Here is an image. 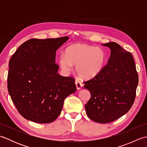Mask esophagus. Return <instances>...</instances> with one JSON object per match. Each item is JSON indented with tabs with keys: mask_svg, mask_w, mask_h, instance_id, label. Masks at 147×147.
Wrapping results in <instances>:
<instances>
[{
	"mask_svg": "<svg viewBox=\"0 0 147 147\" xmlns=\"http://www.w3.org/2000/svg\"><path fill=\"white\" fill-rule=\"evenodd\" d=\"M75 84H76V88H77L78 90H80V89L83 86L82 83L81 82V81H80L79 80H75Z\"/></svg>",
	"mask_w": 147,
	"mask_h": 147,
	"instance_id": "esophagus-1",
	"label": "esophagus"
}]
</instances>
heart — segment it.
Here are the masks:
<instances>
[{
	"label": "heart",
	"instance_id": "1",
	"mask_svg": "<svg viewBox=\"0 0 147 147\" xmlns=\"http://www.w3.org/2000/svg\"><path fill=\"white\" fill-rule=\"evenodd\" d=\"M106 54L104 49L85 44L71 45L65 49L64 54L59 56V64L65 73L71 71L73 65L78 76L89 79L95 77L104 67Z\"/></svg>",
	"mask_w": 147,
	"mask_h": 147
}]
</instances>
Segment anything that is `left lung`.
<instances>
[{
	"label": "left lung",
	"instance_id": "8db88e82",
	"mask_svg": "<svg viewBox=\"0 0 147 147\" xmlns=\"http://www.w3.org/2000/svg\"><path fill=\"white\" fill-rule=\"evenodd\" d=\"M111 49L107 64L92 79L84 82L91 96L85 105L90 119L109 123L129 111L135 101L138 76L130 52L115 42L102 44Z\"/></svg>",
	"mask_w": 147,
	"mask_h": 147
}]
</instances>
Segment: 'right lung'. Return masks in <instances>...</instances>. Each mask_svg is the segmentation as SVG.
Masks as SVG:
<instances>
[{"instance_id": "1", "label": "right lung", "mask_w": 147, "mask_h": 147, "mask_svg": "<svg viewBox=\"0 0 147 147\" xmlns=\"http://www.w3.org/2000/svg\"><path fill=\"white\" fill-rule=\"evenodd\" d=\"M69 39H30L19 47L9 63L7 88L26 119L50 123L60 115L65 98L76 92L74 79L57 73V50Z\"/></svg>"}]
</instances>
